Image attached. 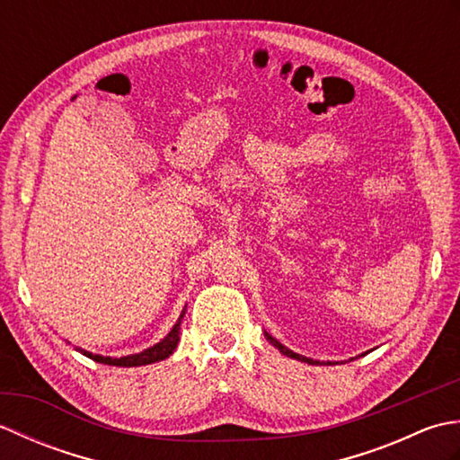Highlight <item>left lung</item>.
Masks as SVG:
<instances>
[{"label":"left lung","mask_w":460,"mask_h":460,"mask_svg":"<svg viewBox=\"0 0 460 460\" xmlns=\"http://www.w3.org/2000/svg\"><path fill=\"white\" fill-rule=\"evenodd\" d=\"M270 341H272V344H275L280 351H282V354H285V356H288V358H295V359H300V361H308V364H318V361L316 359H310V358H305V356H298V354H295V351H290L288 348H285V346H282L280 344V341H277L275 338H270V336H267Z\"/></svg>","instance_id":"obj_1"}]
</instances>
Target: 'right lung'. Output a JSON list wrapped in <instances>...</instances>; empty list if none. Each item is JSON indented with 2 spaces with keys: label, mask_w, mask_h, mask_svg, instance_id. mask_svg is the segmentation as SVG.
Wrapping results in <instances>:
<instances>
[{
  "label": "right lung",
  "mask_w": 460,
  "mask_h": 460,
  "mask_svg": "<svg viewBox=\"0 0 460 460\" xmlns=\"http://www.w3.org/2000/svg\"><path fill=\"white\" fill-rule=\"evenodd\" d=\"M183 316V314H181ZM180 322L172 328V332L168 336H165L160 344H155L154 348H148L140 351V354H134V356H126V358H104V356H96L91 354V351H83L86 358H91L94 361H99V364H109V366H119V367H136V366H146V364H154V361H160L165 359L168 356H172V351L178 346V340H180Z\"/></svg>",
  "instance_id": "add662e5"
}]
</instances>
